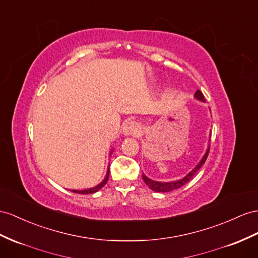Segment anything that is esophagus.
Listing matches in <instances>:
<instances>
[{
    "label": "esophagus",
    "instance_id": "esophagus-1",
    "mask_svg": "<svg viewBox=\"0 0 258 258\" xmlns=\"http://www.w3.org/2000/svg\"><path fill=\"white\" fill-rule=\"evenodd\" d=\"M140 131H141L140 124L134 122V121H131V122H127L126 124L124 125V127H123V134H124L125 136L136 135L137 133H140Z\"/></svg>",
    "mask_w": 258,
    "mask_h": 258
}]
</instances>
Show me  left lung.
<instances>
[{
  "label": "left lung",
  "instance_id": "1",
  "mask_svg": "<svg viewBox=\"0 0 258 258\" xmlns=\"http://www.w3.org/2000/svg\"><path fill=\"white\" fill-rule=\"evenodd\" d=\"M194 98L196 99V100H198V101L205 102L204 96H203V94H202L200 90H197L195 92ZM208 153H209V146H207V149H206V151H205L204 156L202 157L201 161L196 164L195 168L192 171H189V172L185 176H183L182 179H180V180L171 181V182H160V181L151 180L150 177H148L146 174H144V173H143V180H144L145 184H146V185L151 190H154V192H158V193H167V192H171V190H173V189L180 188V187H182L184 185V184H186L190 179H192V177L196 174L197 171L202 168V166H203V164L205 163V161H206V159H207Z\"/></svg>",
  "mask_w": 258,
  "mask_h": 258
}]
</instances>
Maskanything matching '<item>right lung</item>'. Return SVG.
I'll list each match as a JSON object with an SVG mask.
<instances>
[{"instance_id": "right-lung-1", "label": "right lung", "mask_w": 258, "mask_h": 258, "mask_svg": "<svg viewBox=\"0 0 258 258\" xmlns=\"http://www.w3.org/2000/svg\"><path fill=\"white\" fill-rule=\"evenodd\" d=\"M112 153H113V149H111V151H110V156L112 155ZM110 172V169H109V167H108V170H107V174H105V176H104V179L98 184V185H96V186H94V187H89V188H86V189H72V192L73 193H77V194H94V193H96V192H98V190H100L105 184H107V182H108V180H109V173Z\"/></svg>"}]
</instances>
